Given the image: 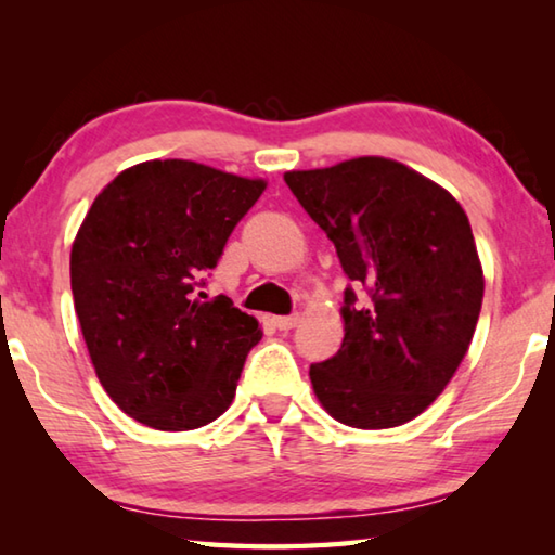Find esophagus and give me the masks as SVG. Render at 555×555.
<instances>
[{
  "instance_id": "34e87169",
  "label": "esophagus",
  "mask_w": 555,
  "mask_h": 555,
  "mask_svg": "<svg viewBox=\"0 0 555 555\" xmlns=\"http://www.w3.org/2000/svg\"><path fill=\"white\" fill-rule=\"evenodd\" d=\"M274 323L279 331H291V327H296V323H298V313H291V315H276Z\"/></svg>"
}]
</instances>
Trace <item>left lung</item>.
<instances>
[{
    "label": "left lung",
    "mask_w": 555,
    "mask_h": 555,
    "mask_svg": "<svg viewBox=\"0 0 555 555\" xmlns=\"http://www.w3.org/2000/svg\"><path fill=\"white\" fill-rule=\"evenodd\" d=\"M284 181L352 281L340 350L311 364L318 401L345 426L406 424L453 379L480 318L485 279L465 210L379 156Z\"/></svg>",
    "instance_id": "1"
}]
</instances>
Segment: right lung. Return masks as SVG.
I'll use <instances>...</instances> for the list:
<instances>
[{"label": "right lung", "instance_id": "obj_1", "mask_svg": "<svg viewBox=\"0 0 555 555\" xmlns=\"http://www.w3.org/2000/svg\"><path fill=\"white\" fill-rule=\"evenodd\" d=\"M261 191L264 181L195 162H144L82 220L70 251L75 313L100 384L139 424L193 430L228 411L261 331L228 296L195 291Z\"/></svg>", "mask_w": 555, "mask_h": 555}]
</instances>
